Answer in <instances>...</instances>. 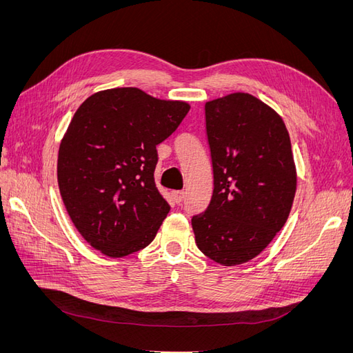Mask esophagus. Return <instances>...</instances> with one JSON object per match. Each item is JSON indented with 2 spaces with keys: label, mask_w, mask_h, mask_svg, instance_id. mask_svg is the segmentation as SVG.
<instances>
[{
  "label": "esophagus",
  "mask_w": 353,
  "mask_h": 353,
  "mask_svg": "<svg viewBox=\"0 0 353 353\" xmlns=\"http://www.w3.org/2000/svg\"><path fill=\"white\" fill-rule=\"evenodd\" d=\"M174 200L175 203H181L184 200V191H175L174 193Z\"/></svg>",
  "instance_id": "34e87169"
}]
</instances>
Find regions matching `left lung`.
Returning a JSON list of instances; mask_svg holds the SVG:
<instances>
[{
	"instance_id": "obj_1",
	"label": "left lung",
	"mask_w": 353,
	"mask_h": 353,
	"mask_svg": "<svg viewBox=\"0 0 353 353\" xmlns=\"http://www.w3.org/2000/svg\"><path fill=\"white\" fill-rule=\"evenodd\" d=\"M213 168L208 209L193 216L197 248L223 266L256 258L290 215L297 174L281 116L248 92L205 104Z\"/></svg>"
}]
</instances>
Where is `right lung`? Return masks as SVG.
I'll return each instance as SVG.
<instances>
[{
  "label": "right lung",
  "mask_w": 353,
  "mask_h": 353,
  "mask_svg": "<svg viewBox=\"0 0 353 353\" xmlns=\"http://www.w3.org/2000/svg\"><path fill=\"white\" fill-rule=\"evenodd\" d=\"M190 110L140 88L94 92L74 112L57 157L65 208L83 240L109 258L144 249L169 205L154 184L156 145Z\"/></svg>",
  "instance_id": "obj_1"
}]
</instances>
